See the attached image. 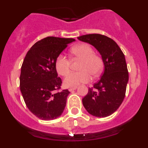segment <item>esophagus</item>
I'll return each instance as SVG.
<instances>
[{"instance_id": "34e87169", "label": "esophagus", "mask_w": 148, "mask_h": 148, "mask_svg": "<svg viewBox=\"0 0 148 148\" xmlns=\"http://www.w3.org/2000/svg\"><path fill=\"white\" fill-rule=\"evenodd\" d=\"M77 88V86H73V87H70L69 89V92H71V91H73V90H75Z\"/></svg>"}]
</instances>
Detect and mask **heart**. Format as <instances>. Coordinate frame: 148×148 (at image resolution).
<instances>
[{
  "label": "heart",
  "instance_id": "1",
  "mask_svg": "<svg viewBox=\"0 0 148 148\" xmlns=\"http://www.w3.org/2000/svg\"><path fill=\"white\" fill-rule=\"evenodd\" d=\"M73 56L81 59L79 69V71L69 73L64 80V84L66 87L77 86L82 83H87L91 79V74L93 77L99 75L103 69V60L100 56L95 54L91 46L81 44L71 49ZM55 68L60 75L65 76L70 68V60L64 55L60 54L55 62Z\"/></svg>",
  "mask_w": 148,
  "mask_h": 148
}]
</instances>
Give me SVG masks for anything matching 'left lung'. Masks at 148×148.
<instances>
[{"mask_svg":"<svg viewBox=\"0 0 148 148\" xmlns=\"http://www.w3.org/2000/svg\"><path fill=\"white\" fill-rule=\"evenodd\" d=\"M78 39L95 46L104 65L99 81L89 88L82 99L83 105L92 115L108 117L120 107L125 96L129 75L125 55L117 43L106 36L86 34Z\"/></svg>","mask_w":148,"mask_h":148,"instance_id":"8db88e82","label":"left lung"}]
</instances>
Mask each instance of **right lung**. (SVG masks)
<instances>
[{
    "label": "right lung",
    "instance_id": "add662e5",
    "mask_svg": "<svg viewBox=\"0 0 148 148\" xmlns=\"http://www.w3.org/2000/svg\"><path fill=\"white\" fill-rule=\"evenodd\" d=\"M75 41L49 36L37 41L26 53L21 66L20 89L28 110L38 118L51 120L62 115L70 92L61 89L62 81L55 68L57 56Z\"/></svg>",
    "mask_w": 148,
    "mask_h": 148
}]
</instances>
